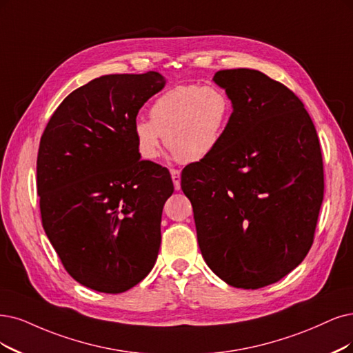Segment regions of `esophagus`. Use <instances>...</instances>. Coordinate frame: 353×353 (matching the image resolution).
Wrapping results in <instances>:
<instances>
[{
  "label": "esophagus",
  "mask_w": 353,
  "mask_h": 353,
  "mask_svg": "<svg viewBox=\"0 0 353 353\" xmlns=\"http://www.w3.org/2000/svg\"><path fill=\"white\" fill-rule=\"evenodd\" d=\"M170 173H172L174 189L180 190V172H179V170H176V168H172V170H170Z\"/></svg>",
  "instance_id": "1"
}]
</instances>
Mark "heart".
Returning a JSON list of instances; mask_svg holds the SVG:
<instances>
[{
  "mask_svg": "<svg viewBox=\"0 0 353 353\" xmlns=\"http://www.w3.org/2000/svg\"><path fill=\"white\" fill-rule=\"evenodd\" d=\"M232 100L218 85L181 84L164 91L150 109V121L132 126L138 154L155 160L161 139L180 163H198L221 145L232 119Z\"/></svg>",
  "mask_w": 353,
  "mask_h": 353,
  "instance_id": "b5f03b06",
  "label": "heart"
}]
</instances>
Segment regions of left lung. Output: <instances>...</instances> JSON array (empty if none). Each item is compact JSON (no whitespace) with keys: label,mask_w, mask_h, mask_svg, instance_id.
Segmentation results:
<instances>
[{"label":"left lung","mask_w":353,"mask_h":353,"mask_svg":"<svg viewBox=\"0 0 353 353\" xmlns=\"http://www.w3.org/2000/svg\"><path fill=\"white\" fill-rule=\"evenodd\" d=\"M232 100L218 150L181 172L206 265L228 285L275 283L310 252L324 194L317 130L303 101L279 81L223 70Z\"/></svg>","instance_id":"8db88e82"}]
</instances>
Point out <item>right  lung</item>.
I'll return each instance as SVG.
<instances>
[{
    "label": "right lung",
    "mask_w": 353,
    "mask_h": 353,
    "mask_svg": "<svg viewBox=\"0 0 353 353\" xmlns=\"http://www.w3.org/2000/svg\"><path fill=\"white\" fill-rule=\"evenodd\" d=\"M161 74L103 75L74 90L50 116L37 152L42 225L81 285L121 294L151 272L170 172L139 160L132 126L164 87Z\"/></svg>",
    "instance_id": "1"
}]
</instances>
